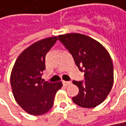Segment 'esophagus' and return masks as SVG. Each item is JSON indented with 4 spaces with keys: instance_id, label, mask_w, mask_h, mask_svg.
I'll return each mask as SVG.
<instances>
[{
    "instance_id": "1",
    "label": "esophagus",
    "mask_w": 126,
    "mask_h": 126,
    "mask_svg": "<svg viewBox=\"0 0 126 126\" xmlns=\"http://www.w3.org/2000/svg\"><path fill=\"white\" fill-rule=\"evenodd\" d=\"M70 83H71L70 81H65V80H63V84L65 85V86H68V85H70Z\"/></svg>"
}]
</instances>
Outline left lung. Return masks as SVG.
I'll use <instances>...</instances> for the list:
<instances>
[{
    "mask_svg": "<svg viewBox=\"0 0 126 126\" xmlns=\"http://www.w3.org/2000/svg\"><path fill=\"white\" fill-rule=\"evenodd\" d=\"M58 39L73 57L85 81L73 80L78 94L73 101L86 108L96 107L107 98L113 84V65L106 48L92 38L80 33L58 35Z\"/></svg>",
    "mask_w": 126,
    "mask_h": 126,
    "instance_id": "left-lung-1",
    "label": "left lung"
}]
</instances>
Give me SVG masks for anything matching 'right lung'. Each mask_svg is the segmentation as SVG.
<instances>
[{"instance_id": "obj_1", "label": "right lung", "mask_w": 126, "mask_h": 126, "mask_svg": "<svg viewBox=\"0 0 126 126\" xmlns=\"http://www.w3.org/2000/svg\"><path fill=\"white\" fill-rule=\"evenodd\" d=\"M58 40L50 37L37 41L25 49L18 57L11 74V85L15 100L26 113L41 115L53 106L54 98L61 88V81L44 82L42 72L46 69L45 58Z\"/></svg>"}]
</instances>
